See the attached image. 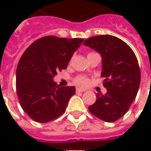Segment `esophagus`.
Masks as SVG:
<instances>
[{
	"instance_id": "1",
	"label": "esophagus",
	"mask_w": 151,
	"mask_h": 151,
	"mask_svg": "<svg viewBox=\"0 0 151 151\" xmlns=\"http://www.w3.org/2000/svg\"><path fill=\"white\" fill-rule=\"evenodd\" d=\"M84 91H86V90L83 88H76V92H84Z\"/></svg>"
}]
</instances>
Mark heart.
I'll return each mask as SVG.
<instances>
[{"instance_id": "heart-1", "label": "heart", "mask_w": 151, "mask_h": 151, "mask_svg": "<svg viewBox=\"0 0 151 151\" xmlns=\"http://www.w3.org/2000/svg\"><path fill=\"white\" fill-rule=\"evenodd\" d=\"M75 82L78 86H86L89 84V79L86 76H78L75 80Z\"/></svg>"}]
</instances>
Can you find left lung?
I'll list each match as a JSON object with an SVG mask.
<instances>
[{"mask_svg":"<svg viewBox=\"0 0 151 151\" xmlns=\"http://www.w3.org/2000/svg\"><path fill=\"white\" fill-rule=\"evenodd\" d=\"M84 45L101 55V76L107 88L104 95L96 93L95 103L88 109L105 122H115L128 112L139 87L140 70L136 56L125 42L112 35L87 38Z\"/></svg>","mask_w":151,"mask_h":151,"instance_id":"obj_1","label":"left lung"}]
</instances>
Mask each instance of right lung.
<instances>
[{"instance_id":"add662e5","label":"right lung","mask_w":151,"mask_h":151,"mask_svg":"<svg viewBox=\"0 0 151 151\" xmlns=\"http://www.w3.org/2000/svg\"><path fill=\"white\" fill-rule=\"evenodd\" d=\"M83 40L46 36L33 42L22 55L17 68V93L21 107L34 121L44 124L65 111L76 88L60 86L54 77L66 69Z\"/></svg>"}]
</instances>
